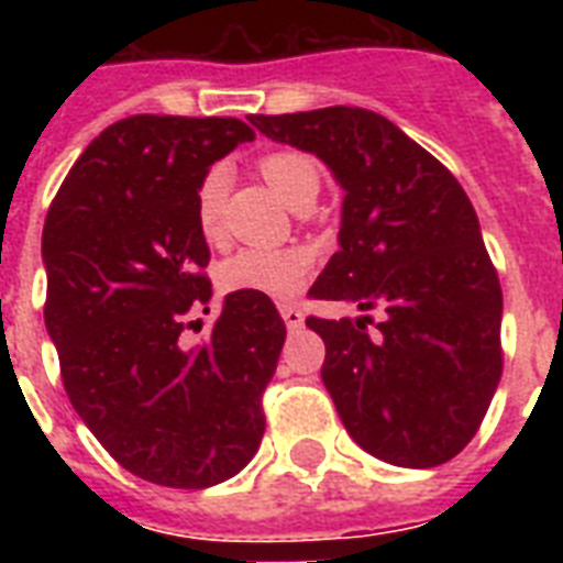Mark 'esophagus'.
I'll use <instances>...</instances> for the list:
<instances>
[{
  "instance_id": "1",
  "label": "esophagus",
  "mask_w": 563,
  "mask_h": 563,
  "mask_svg": "<svg viewBox=\"0 0 563 563\" xmlns=\"http://www.w3.org/2000/svg\"><path fill=\"white\" fill-rule=\"evenodd\" d=\"M280 316H283V321H286V327H289V330H300V327H303V312H300L298 307H289V303H283Z\"/></svg>"
}]
</instances>
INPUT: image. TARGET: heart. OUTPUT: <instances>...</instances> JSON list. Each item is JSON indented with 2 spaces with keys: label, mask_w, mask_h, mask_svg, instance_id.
Instances as JSON below:
<instances>
[{
  "label": "heart",
  "mask_w": 563,
  "mask_h": 563,
  "mask_svg": "<svg viewBox=\"0 0 563 563\" xmlns=\"http://www.w3.org/2000/svg\"><path fill=\"white\" fill-rule=\"evenodd\" d=\"M256 166L260 175L268 180V187L291 210L316 201L321 172L307 154L272 152L260 157ZM224 195H228V172L210 169L195 195V219L207 239L221 236ZM312 272H316V254L309 247H245L221 265V286L228 291H254L272 300H291L307 286Z\"/></svg>",
  "instance_id": "obj_1"
}]
</instances>
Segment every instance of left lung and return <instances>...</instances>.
I'll use <instances>...</instances> for the list:
<instances>
[{"mask_svg":"<svg viewBox=\"0 0 563 563\" xmlns=\"http://www.w3.org/2000/svg\"><path fill=\"white\" fill-rule=\"evenodd\" d=\"M274 143L316 154L344 189L339 251L309 295L356 321L307 318L344 429L397 467H435L467 446L503 376V289L462 184L385 117L321 108L251 117Z\"/></svg>","mask_w":563,"mask_h":563,"instance_id":"8db88e82","label":"left lung"}]
</instances>
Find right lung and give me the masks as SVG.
<instances>
[{"mask_svg": "<svg viewBox=\"0 0 563 563\" xmlns=\"http://www.w3.org/2000/svg\"><path fill=\"white\" fill-rule=\"evenodd\" d=\"M251 140L242 119H119L75 161L43 228V316L69 402L125 471L166 488L236 476L265 432L286 342L272 300L230 291L210 335L180 342L212 295L195 195Z\"/></svg>", "mask_w": 563, "mask_h": 563, "instance_id": "add662e5", "label": "right lung"}]
</instances>
